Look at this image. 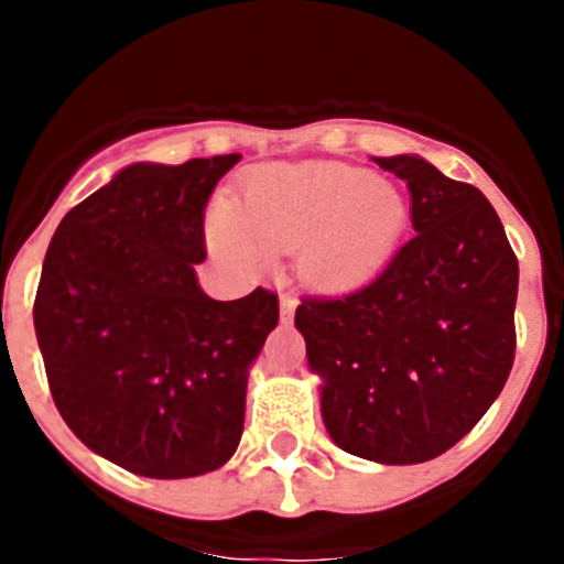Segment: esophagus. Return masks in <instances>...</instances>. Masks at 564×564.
<instances>
[{"instance_id":"obj_1","label":"esophagus","mask_w":564,"mask_h":564,"mask_svg":"<svg viewBox=\"0 0 564 564\" xmlns=\"http://www.w3.org/2000/svg\"><path fill=\"white\" fill-rule=\"evenodd\" d=\"M293 311H296V296H293V293H282V296H279V313H282V318H291L293 316Z\"/></svg>"}]
</instances>
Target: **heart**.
<instances>
[{
  "label": "heart",
  "instance_id": "heart-1",
  "mask_svg": "<svg viewBox=\"0 0 564 564\" xmlns=\"http://www.w3.org/2000/svg\"><path fill=\"white\" fill-rule=\"evenodd\" d=\"M410 223L401 188L344 163H265L242 183L239 203L208 212V246L239 268H262L296 248L305 282L325 291L370 279L395 253Z\"/></svg>",
  "mask_w": 564,
  "mask_h": 564
}]
</instances>
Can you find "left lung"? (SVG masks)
<instances>
[{
	"label": "left lung",
	"instance_id": "1",
	"mask_svg": "<svg viewBox=\"0 0 564 564\" xmlns=\"http://www.w3.org/2000/svg\"><path fill=\"white\" fill-rule=\"evenodd\" d=\"M378 166L410 186L415 237L364 288L302 299L296 330L338 449L412 466L466 437L506 387L520 268L480 188L417 154Z\"/></svg>",
	"mask_w": 564,
	"mask_h": 564
}]
</instances>
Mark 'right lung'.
Masks as SVG:
<instances>
[{
  "instance_id": "add662e5",
  "label": "right lung",
  "mask_w": 564,
  "mask_h": 564,
  "mask_svg": "<svg viewBox=\"0 0 564 564\" xmlns=\"http://www.w3.org/2000/svg\"><path fill=\"white\" fill-rule=\"evenodd\" d=\"M242 154L132 163L64 214L33 325L73 435L132 475L181 480L231 460L279 302H217L197 282L203 214Z\"/></svg>"
}]
</instances>
